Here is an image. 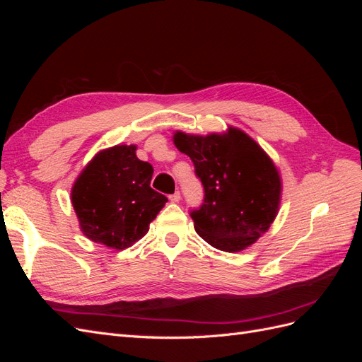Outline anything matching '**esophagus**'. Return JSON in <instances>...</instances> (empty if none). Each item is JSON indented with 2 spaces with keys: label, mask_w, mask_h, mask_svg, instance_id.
<instances>
[{
  "label": "esophagus",
  "mask_w": 362,
  "mask_h": 362,
  "mask_svg": "<svg viewBox=\"0 0 362 362\" xmlns=\"http://www.w3.org/2000/svg\"><path fill=\"white\" fill-rule=\"evenodd\" d=\"M169 199H170V202H180V199H181L180 192H175L173 194H170Z\"/></svg>",
  "instance_id": "esophagus-1"
}]
</instances>
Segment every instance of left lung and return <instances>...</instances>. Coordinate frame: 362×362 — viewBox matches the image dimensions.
I'll return each instance as SVG.
<instances>
[{
  "label": "left lung",
  "instance_id": "8db88e82",
  "mask_svg": "<svg viewBox=\"0 0 362 362\" xmlns=\"http://www.w3.org/2000/svg\"><path fill=\"white\" fill-rule=\"evenodd\" d=\"M173 144L190 157L204 185V204L190 213L196 233L225 252L254 245L279 210L282 184L275 163L254 139L233 127L208 136L177 131Z\"/></svg>",
  "mask_w": 362,
  "mask_h": 362
}]
</instances>
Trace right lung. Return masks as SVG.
Here are the masks:
<instances>
[{
    "label": "right lung",
    "instance_id": "obj_1",
    "mask_svg": "<svg viewBox=\"0 0 362 362\" xmlns=\"http://www.w3.org/2000/svg\"><path fill=\"white\" fill-rule=\"evenodd\" d=\"M136 145L100 151L71 190L83 234L122 250L144 237L168 198L151 189L154 169L136 156Z\"/></svg>",
    "mask_w": 362,
    "mask_h": 362
}]
</instances>
